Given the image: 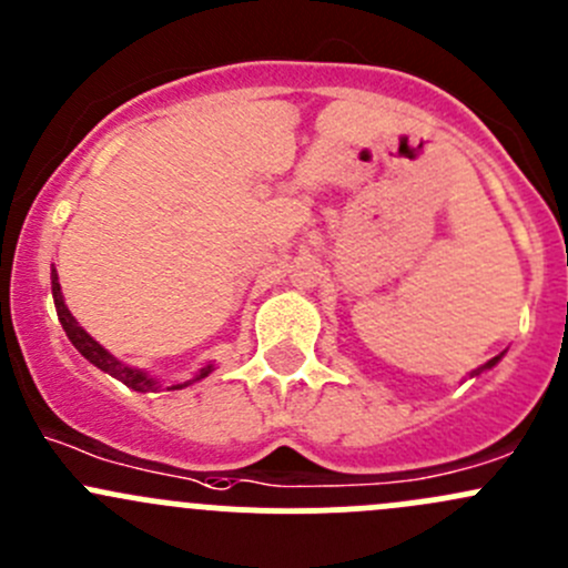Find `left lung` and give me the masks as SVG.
Segmentation results:
<instances>
[{
	"mask_svg": "<svg viewBox=\"0 0 568 568\" xmlns=\"http://www.w3.org/2000/svg\"><path fill=\"white\" fill-rule=\"evenodd\" d=\"M497 359H500V357H495V359H489V363H486V365H484V368H491V365H495V363H497ZM484 368H480V371H484ZM480 371H475V374H480Z\"/></svg>",
	"mask_w": 568,
	"mask_h": 568,
	"instance_id": "left-lung-1",
	"label": "left lung"
}]
</instances>
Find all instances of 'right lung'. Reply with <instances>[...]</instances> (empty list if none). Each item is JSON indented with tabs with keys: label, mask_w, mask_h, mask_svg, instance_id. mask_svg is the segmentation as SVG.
I'll use <instances>...</instances> for the list:
<instances>
[{
	"label": "right lung",
	"mask_w": 568,
	"mask_h": 568,
	"mask_svg": "<svg viewBox=\"0 0 568 568\" xmlns=\"http://www.w3.org/2000/svg\"><path fill=\"white\" fill-rule=\"evenodd\" d=\"M51 294H54L57 316H60V324H62V329H65L68 341H71L73 346L79 348V354H82L84 359H90V363H93L95 368L106 371L109 376H114V379H120V382H123L125 387H131V390L145 393V390H153V387H156V382H153L151 376H145V374H142V371L129 368V365L118 363V359H114L112 354H109L104 346H99V343H95L93 337H90L88 332H84L82 326H79V321L71 316V311H68L65 302H62V291H60V283H57V274H54V272H51ZM211 371H214V363L203 365V368H200L197 374H194V379L183 382V385H173V387H168V390H181V387L192 385V382L205 379V376H209Z\"/></svg>",
	"instance_id": "add662e5"
}]
</instances>
